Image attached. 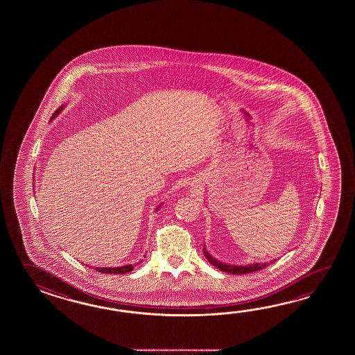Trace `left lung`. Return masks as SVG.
I'll return each mask as SVG.
<instances>
[{
	"mask_svg": "<svg viewBox=\"0 0 355 355\" xmlns=\"http://www.w3.org/2000/svg\"><path fill=\"white\" fill-rule=\"evenodd\" d=\"M203 254L204 257H207V260H208L213 266H216L220 272H230V274H248V272H257V270H261V269H264L266 266H269V265L274 263V261H277V260L274 259V260H270V261H268V263H254V264L249 265H231L225 264V263H222V261H218L217 259H214V257H211V254L207 251L205 248H203Z\"/></svg>",
	"mask_w": 355,
	"mask_h": 355,
	"instance_id": "8db88e82",
	"label": "left lung"
}]
</instances>
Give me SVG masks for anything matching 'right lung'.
<instances>
[{
  "instance_id": "right-lung-1",
  "label": "right lung",
  "mask_w": 355,
  "mask_h": 355,
  "mask_svg": "<svg viewBox=\"0 0 355 355\" xmlns=\"http://www.w3.org/2000/svg\"><path fill=\"white\" fill-rule=\"evenodd\" d=\"M63 107H64V106H60V107H58V109L54 112L52 119L55 118V116L63 110ZM161 205H162V203L159 204V207L156 208V211H159V208ZM141 263H142V260H141L139 263H137V264L124 265V266H116V268H95V270H96V272H105V274H125V272H132V270L135 269V266L141 264Z\"/></svg>"
}]
</instances>
